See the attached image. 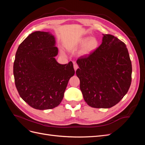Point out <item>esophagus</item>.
<instances>
[{"instance_id": "obj_1", "label": "esophagus", "mask_w": 145, "mask_h": 145, "mask_svg": "<svg viewBox=\"0 0 145 145\" xmlns=\"http://www.w3.org/2000/svg\"><path fill=\"white\" fill-rule=\"evenodd\" d=\"M78 68V65H77V64H76V63H74V70H75V71H76V70Z\"/></svg>"}]
</instances>
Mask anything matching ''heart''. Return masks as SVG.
Segmentation results:
<instances>
[{
  "instance_id": "b5f03b06",
  "label": "heart",
  "mask_w": 145,
  "mask_h": 145,
  "mask_svg": "<svg viewBox=\"0 0 145 145\" xmlns=\"http://www.w3.org/2000/svg\"><path fill=\"white\" fill-rule=\"evenodd\" d=\"M78 45H83L80 53L82 55L89 54L97 49L99 45V42L95 37H83L77 43Z\"/></svg>"
}]
</instances>
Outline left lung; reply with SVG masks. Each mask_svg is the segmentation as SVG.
Segmentation results:
<instances>
[{
    "instance_id": "obj_1",
    "label": "left lung",
    "mask_w": 145,
    "mask_h": 145,
    "mask_svg": "<svg viewBox=\"0 0 145 145\" xmlns=\"http://www.w3.org/2000/svg\"><path fill=\"white\" fill-rule=\"evenodd\" d=\"M103 36L99 48L76 61L83 99L95 108L114 106L128 93L131 83L132 65L126 45L112 35Z\"/></svg>"
}]
</instances>
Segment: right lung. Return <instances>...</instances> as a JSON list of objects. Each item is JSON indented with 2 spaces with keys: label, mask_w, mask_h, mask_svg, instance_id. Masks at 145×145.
Returning a JSON list of instances; mask_svg holds the SVG:
<instances>
[{
  "label": "right lung",
  "mask_w": 145,
  "mask_h": 145,
  "mask_svg": "<svg viewBox=\"0 0 145 145\" xmlns=\"http://www.w3.org/2000/svg\"><path fill=\"white\" fill-rule=\"evenodd\" d=\"M57 54L54 36L44 31L31 33L17 50L13 66L15 85L20 97L34 109L57 106L75 73L72 62H57Z\"/></svg>",
  "instance_id": "add662e5"
}]
</instances>
